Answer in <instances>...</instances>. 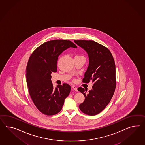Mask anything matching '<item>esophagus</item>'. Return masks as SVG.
I'll return each mask as SVG.
<instances>
[{"label": "esophagus", "mask_w": 145, "mask_h": 145, "mask_svg": "<svg viewBox=\"0 0 145 145\" xmlns=\"http://www.w3.org/2000/svg\"><path fill=\"white\" fill-rule=\"evenodd\" d=\"M72 89H73V90H74V91H78V88H77L76 87V86H72Z\"/></svg>", "instance_id": "esophagus-1"}]
</instances>
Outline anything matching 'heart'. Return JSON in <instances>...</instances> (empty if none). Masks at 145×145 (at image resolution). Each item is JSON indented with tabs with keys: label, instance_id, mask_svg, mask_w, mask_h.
<instances>
[{
	"label": "heart",
	"instance_id": "1",
	"mask_svg": "<svg viewBox=\"0 0 145 145\" xmlns=\"http://www.w3.org/2000/svg\"><path fill=\"white\" fill-rule=\"evenodd\" d=\"M75 57H81V56H76Z\"/></svg>",
	"mask_w": 145,
	"mask_h": 145
}]
</instances>
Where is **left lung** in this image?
<instances>
[{"label": "left lung", "instance_id": "left-lung-1", "mask_svg": "<svg viewBox=\"0 0 145 145\" xmlns=\"http://www.w3.org/2000/svg\"><path fill=\"white\" fill-rule=\"evenodd\" d=\"M88 54L89 65L83 79V83L91 81L92 89L82 87L78 91L84 95L85 100L80 104L82 112L88 115L101 112L113 97L116 85L115 63L110 50L92 40H74Z\"/></svg>", "mask_w": 145, "mask_h": 145}]
</instances>
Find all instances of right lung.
Returning <instances> with one entry per match:
<instances>
[{
	"instance_id": "add662e5",
	"label": "right lung",
	"mask_w": 145,
	"mask_h": 145,
	"mask_svg": "<svg viewBox=\"0 0 145 145\" xmlns=\"http://www.w3.org/2000/svg\"><path fill=\"white\" fill-rule=\"evenodd\" d=\"M70 47L77 48L69 40H51L38 47L29 57L26 68L29 93L36 107L46 115L60 112L71 91L67 83L54 88L51 81V74L57 71L58 57Z\"/></svg>"
}]
</instances>
